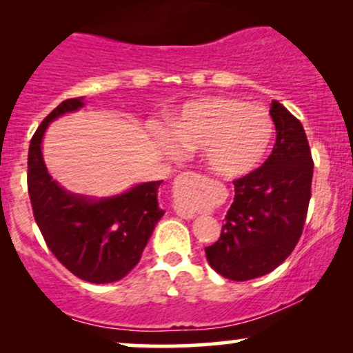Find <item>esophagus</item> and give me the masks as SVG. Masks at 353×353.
Wrapping results in <instances>:
<instances>
[{
    "label": "esophagus",
    "mask_w": 353,
    "mask_h": 353,
    "mask_svg": "<svg viewBox=\"0 0 353 353\" xmlns=\"http://www.w3.org/2000/svg\"><path fill=\"white\" fill-rule=\"evenodd\" d=\"M182 177H194V179H196V177H201L199 174H194V172H184V174H181ZM177 214H179L181 217H184V219H194L196 217V214L192 212V210H185V209H179L177 210Z\"/></svg>",
    "instance_id": "esophagus-1"
}]
</instances>
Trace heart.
I'll return each instance as SVG.
<instances>
[{
	"label": "heart",
	"instance_id": "b5f03b06",
	"mask_svg": "<svg viewBox=\"0 0 353 353\" xmlns=\"http://www.w3.org/2000/svg\"><path fill=\"white\" fill-rule=\"evenodd\" d=\"M274 129L272 116L265 108L212 96L185 103L163 141L169 151L204 149L210 171L222 177H241L264 161Z\"/></svg>",
	"mask_w": 353,
	"mask_h": 353
}]
</instances>
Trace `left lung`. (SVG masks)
<instances>
[{
    "label": "left lung",
    "instance_id": "1",
    "mask_svg": "<svg viewBox=\"0 0 353 353\" xmlns=\"http://www.w3.org/2000/svg\"><path fill=\"white\" fill-rule=\"evenodd\" d=\"M275 144L269 159L234 181V202L221 237L205 247L209 265L230 281L272 272L302 236L310 201L314 161L301 121L272 101Z\"/></svg>",
    "mask_w": 353,
    "mask_h": 353
}]
</instances>
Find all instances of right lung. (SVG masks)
Segmentation results:
<instances>
[{"instance_id":"add662e5","label":"right lung","mask_w":353,"mask_h":353,"mask_svg":"<svg viewBox=\"0 0 353 353\" xmlns=\"http://www.w3.org/2000/svg\"><path fill=\"white\" fill-rule=\"evenodd\" d=\"M84 106V98L66 99L36 129L28 152V192L44 241L76 277L91 283L121 281L139 262L164 210L157 204L163 181L143 182L109 197L68 192L48 172L43 137L48 125Z\"/></svg>"}]
</instances>
